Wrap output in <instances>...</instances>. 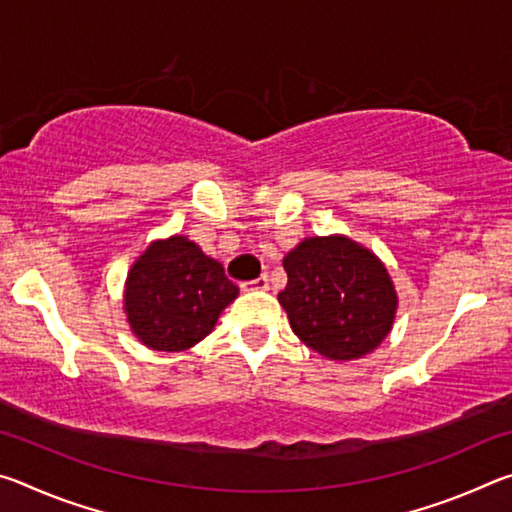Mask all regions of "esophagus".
Instances as JSON below:
<instances>
[{
	"mask_svg": "<svg viewBox=\"0 0 512 512\" xmlns=\"http://www.w3.org/2000/svg\"><path fill=\"white\" fill-rule=\"evenodd\" d=\"M268 287H271V280H268V275H259L257 280L246 284V289H253V291H268Z\"/></svg>",
	"mask_w": 512,
	"mask_h": 512,
	"instance_id": "obj_1",
	"label": "esophagus"
}]
</instances>
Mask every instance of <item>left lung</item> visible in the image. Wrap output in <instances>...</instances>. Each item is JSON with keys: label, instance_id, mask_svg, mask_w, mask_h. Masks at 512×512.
I'll return each mask as SVG.
<instances>
[{"label": "left lung", "instance_id": "obj_1", "mask_svg": "<svg viewBox=\"0 0 512 512\" xmlns=\"http://www.w3.org/2000/svg\"><path fill=\"white\" fill-rule=\"evenodd\" d=\"M289 282L277 300L293 334L329 361L375 352L391 334L397 291L386 264L345 235L305 237L284 257Z\"/></svg>", "mask_w": 512, "mask_h": 512}]
</instances>
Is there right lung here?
Wrapping results in <instances>:
<instances>
[{"instance_id": "right-lung-1", "label": "right lung", "mask_w": 512, "mask_h": 512, "mask_svg": "<svg viewBox=\"0 0 512 512\" xmlns=\"http://www.w3.org/2000/svg\"><path fill=\"white\" fill-rule=\"evenodd\" d=\"M237 296L239 287L225 277L221 262L185 235H171L151 241L128 268L124 314L146 348L183 352L212 332Z\"/></svg>"}]
</instances>
